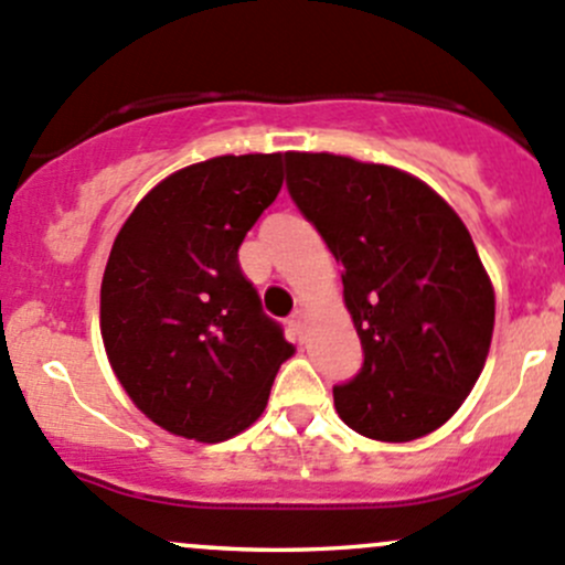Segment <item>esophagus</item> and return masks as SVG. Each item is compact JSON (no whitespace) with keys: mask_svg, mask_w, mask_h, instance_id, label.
Segmentation results:
<instances>
[{"mask_svg":"<svg viewBox=\"0 0 565 565\" xmlns=\"http://www.w3.org/2000/svg\"><path fill=\"white\" fill-rule=\"evenodd\" d=\"M305 321H307V312L305 310H294V312H290L288 326H290V331H294L296 337H301V331H305Z\"/></svg>","mask_w":565,"mask_h":565,"instance_id":"obj_1","label":"esophagus"}]
</instances>
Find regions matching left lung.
<instances>
[{
    "label": "left lung",
    "instance_id": "8db88e82",
    "mask_svg": "<svg viewBox=\"0 0 565 565\" xmlns=\"http://www.w3.org/2000/svg\"><path fill=\"white\" fill-rule=\"evenodd\" d=\"M285 184L342 264L362 370L334 386L359 435L405 444L449 422L484 370L495 294L455 209L422 179L340 154H285Z\"/></svg>",
    "mask_w": 565,
    "mask_h": 565
}]
</instances>
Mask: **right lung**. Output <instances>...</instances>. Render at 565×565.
I'll return each instance as SVG.
<instances>
[{
    "mask_svg": "<svg viewBox=\"0 0 565 565\" xmlns=\"http://www.w3.org/2000/svg\"><path fill=\"white\" fill-rule=\"evenodd\" d=\"M282 188V154H225L162 179L110 247L100 331L154 424L220 444L260 416L294 353L242 275L239 247Z\"/></svg>",
    "mask_w": 565,
    "mask_h": 565,
    "instance_id": "1",
    "label": "right lung"
}]
</instances>
